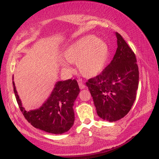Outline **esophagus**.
Returning a JSON list of instances; mask_svg holds the SVG:
<instances>
[{
  "label": "esophagus",
  "mask_w": 159,
  "mask_h": 159,
  "mask_svg": "<svg viewBox=\"0 0 159 159\" xmlns=\"http://www.w3.org/2000/svg\"><path fill=\"white\" fill-rule=\"evenodd\" d=\"M78 86H79V87L81 90H83V89L86 88L85 84L84 83H82V82H78Z\"/></svg>",
  "instance_id": "1"
}]
</instances>
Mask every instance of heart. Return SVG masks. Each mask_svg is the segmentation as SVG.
Here are the masks:
<instances>
[{
    "label": "heart",
    "instance_id": "heart-1",
    "mask_svg": "<svg viewBox=\"0 0 159 159\" xmlns=\"http://www.w3.org/2000/svg\"><path fill=\"white\" fill-rule=\"evenodd\" d=\"M109 57L108 45L95 36H84L67 47L63 57L67 62L75 63L79 72L86 78H93L103 70ZM63 70H70L66 63H62Z\"/></svg>",
    "mask_w": 159,
    "mask_h": 159
}]
</instances>
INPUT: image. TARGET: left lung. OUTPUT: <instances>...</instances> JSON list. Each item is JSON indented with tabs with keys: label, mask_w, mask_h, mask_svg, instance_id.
Here are the masks:
<instances>
[{
	"label": "left lung",
	"mask_w": 159,
	"mask_h": 159,
	"mask_svg": "<svg viewBox=\"0 0 159 159\" xmlns=\"http://www.w3.org/2000/svg\"><path fill=\"white\" fill-rule=\"evenodd\" d=\"M117 48L111 63L96 77L86 83L98 116L109 122L126 115L136 98L139 71L134 53L118 33Z\"/></svg>",
	"instance_id": "8db88e82"
}]
</instances>
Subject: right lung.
I'll list each match as a JSON object with an SVG mask.
<instances>
[{
	"label": "right lung",
	"instance_id": "right-lung-1",
	"mask_svg": "<svg viewBox=\"0 0 159 159\" xmlns=\"http://www.w3.org/2000/svg\"><path fill=\"white\" fill-rule=\"evenodd\" d=\"M12 86L20 110L25 119L34 127L52 134H61L68 132L73 125V105L80 92L76 80L68 79L56 82L50 96L43 105L39 108L29 111L22 107L13 77Z\"/></svg>",
	"mask_w": 159,
	"mask_h": 159
}]
</instances>
